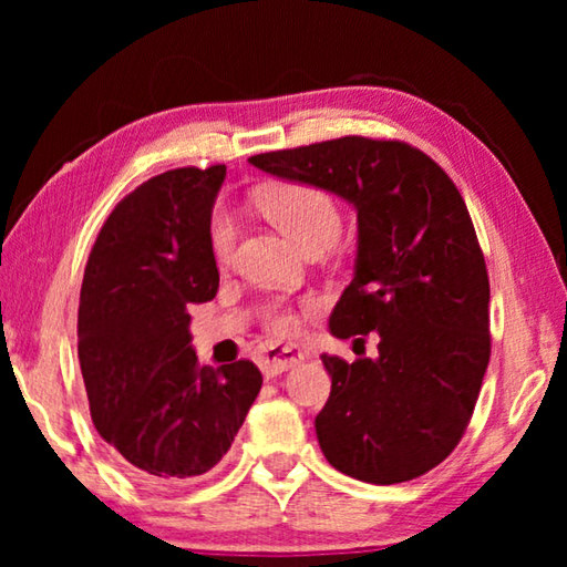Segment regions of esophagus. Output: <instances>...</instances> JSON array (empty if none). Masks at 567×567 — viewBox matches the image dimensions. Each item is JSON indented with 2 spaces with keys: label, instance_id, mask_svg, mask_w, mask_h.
Instances as JSON below:
<instances>
[{
  "label": "esophagus",
  "instance_id": "34e87169",
  "mask_svg": "<svg viewBox=\"0 0 567 567\" xmlns=\"http://www.w3.org/2000/svg\"><path fill=\"white\" fill-rule=\"evenodd\" d=\"M305 354L307 352H302L297 344H267L260 352V368L267 378L282 375L292 364L305 360Z\"/></svg>",
  "mask_w": 567,
  "mask_h": 567
}]
</instances>
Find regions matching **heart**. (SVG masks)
<instances>
[{
  "label": "heart",
  "mask_w": 567,
  "mask_h": 567,
  "mask_svg": "<svg viewBox=\"0 0 567 567\" xmlns=\"http://www.w3.org/2000/svg\"><path fill=\"white\" fill-rule=\"evenodd\" d=\"M262 207L272 223L292 239L297 247L332 245L340 235L342 215L330 192H324L310 182H290L262 195ZM237 239V223L227 209H215L209 219V247L217 260H227L233 255ZM267 330L275 334H292L300 328V318L292 307L270 305L265 312Z\"/></svg>",
  "instance_id": "1"
}]
</instances>
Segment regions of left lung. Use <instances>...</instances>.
<instances>
[{
	"instance_id": "1",
	"label": "left lung",
	"mask_w": 567,
	"mask_h": 567,
	"mask_svg": "<svg viewBox=\"0 0 567 567\" xmlns=\"http://www.w3.org/2000/svg\"><path fill=\"white\" fill-rule=\"evenodd\" d=\"M358 209V260L330 315L334 338L378 332V358L322 354L324 457L362 483L425 475L465 435L491 362V282L455 182L400 140L350 137L249 157Z\"/></svg>"
}]
</instances>
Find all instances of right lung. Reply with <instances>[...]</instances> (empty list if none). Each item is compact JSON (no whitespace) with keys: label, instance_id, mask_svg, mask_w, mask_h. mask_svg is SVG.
Here are the masks:
<instances>
[{"label":"right lung","instance_id":"1","mask_svg":"<svg viewBox=\"0 0 567 567\" xmlns=\"http://www.w3.org/2000/svg\"><path fill=\"white\" fill-rule=\"evenodd\" d=\"M225 165L147 179L112 209L80 292L76 350L94 427L147 485L205 475L262 388L255 362L199 368L189 312L217 295L209 217Z\"/></svg>","mask_w":567,"mask_h":567}]
</instances>
